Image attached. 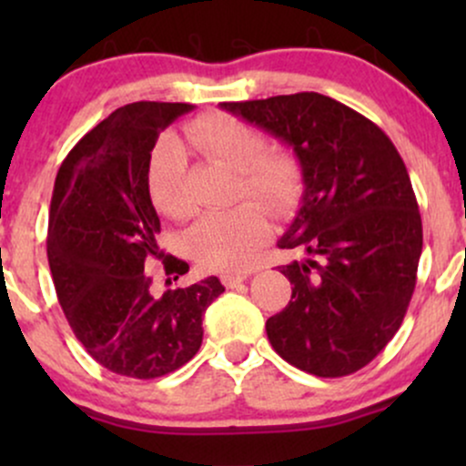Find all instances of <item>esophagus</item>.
I'll use <instances>...</instances> for the list:
<instances>
[{"instance_id":"esophagus-1","label":"esophagus","mask_w":466,"mask_h":466,"mask_svg":"<svg viewBox=\"0 0 466 466\" xmlns=\"http://www.w3.org/2000/svg\"><path fill=\"white\" fill-rule=\"evenodd\" d=\"M251 276V271H223L221 274V282L226 287H237L238 282L248 280V278Z\"/></svg>"}]
</instances>
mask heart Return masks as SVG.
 <instances>
[{
  "mask_svg": "<svg viewBox=\"0 0 466 466\" xmlns=\"http://www.w3.org/2000/svg\"><path fill=\"white\" fill-rule=\"evenodd\" d=\"M186 137L201 153L238 170L240 201L203 215L186 234V249L208 269H240L269 234V212H287L302 190V166L287 148H267L265 136L237 116L210 111L186 125ZM147 190L157 212L170 218L190 215L186 195V155L175 140L155 147L147 168Z\"/></svg>",
  "mask_w": 466,
  "mask_h": 466,
  "instance_id": "1",
  "label": "heart"
}]
</instances>
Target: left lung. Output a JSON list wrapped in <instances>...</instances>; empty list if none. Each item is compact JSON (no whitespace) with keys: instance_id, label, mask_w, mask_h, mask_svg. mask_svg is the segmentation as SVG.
Wrapping results in <instances>:
<instances>
[{"instance_id":"left-lung-1","label":"left lung","mask_w":466,"mask_h":466,"mask_svg":"<svg viewBox=\"0 0 466 466\" xmlns=\"http://www.w3.org/2000/svg\"><path fill=\"white\" fill-rule=\"evenodd\" d=\"M280 137L300 159L302 203L278 240L304 254L282 265L291 300L267 319L282 360L315 377L361 370L408 313L422 251V223L392 140L350 106L300 92L221 103Z\"/></svg>"}]
</instances>
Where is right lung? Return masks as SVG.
<instances>
[{
	"mask_svg": "<svg viewBox=\"0 0 466 466\" xmlns=\"http://www.w3.org/2000/svg\"><path fill=\"white\" fill-rule=\"evenodd\" d=\"M190 109L147 100L120 106L56 173L47 263L58 304L85 350L120 377L157 379L188 363L201 346L203 313L226 291L210 276L155 296L144 271L151 258L173 280L188 271V263L157 248L147 168L159 131Z\"/></svg>",
	"mask_w": 466,
	"mask_h": 466,
	"instance_id": "add662e5",
	"label": "right lung"
}]
</instances>
